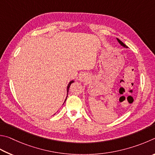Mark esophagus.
<instances>
[{"mask_svg":"<svg viewBox=\"0 0 155 155\" xmlns=\"http://www.w3.org/2000/svg\"><path fill=\"white\" fill-rule=\"evenodd\" d=\"M86 77L85 75H81V76L80 77V81H82V82H84V81L86 80Z\"/></svg>","mask_w":155,"mask_h":155,"instance_id":"1","label":"esophagus"}]
</instances>
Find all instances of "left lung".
Wrapping results in <instances>:
<instances>
[{"label": "left lung", "instance_id": "8db88e82", "mask_svg": "<svg viewBox=\"0 0 155 155\" xmlns=\"http://www.w3.org/2000/svg\"><path fill=\"white\" fill-rule=\"evenodd\" d=\"M117 41H118V43H120V45H121L122 46H123V47H124V48H128V47H127V45H126L125 44H124V43L123 42H122V41H120V39H117Z\"/></svg>", "mask_w": 155, "mask_h": 155}]
</instances>
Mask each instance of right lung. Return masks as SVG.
<instances>
[{
	"label": "right lung",
	"mask_w": 155,
	"mask_h": 155,
	"mask_svg": "<svg viewBox=\"0 0 155 155\" xmlns=\"http://www.w3.org/2000/svg\"><path fill=\"white\" fill-rule=\"evenodd\" d=\"M73 82H74V81H73V80L71 81V82L69 83V84H68V86H67V93H68V92H69V89L70 86H71V84H72ZM67 94H68V93H67ZM65 101H66V100H65Z\"/></svg>",
	"instance_id": "1"
}]
</instances>
